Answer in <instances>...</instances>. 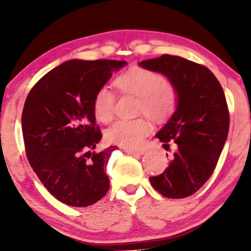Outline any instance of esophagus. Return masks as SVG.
<instances>
[{"mask_svg": "<svg viewBox=\"0 0 251 251\" xmlns=\"http://www.w3.org/2000/svg\"><path fill=\"white\" fill-rule=\"evenodd\" d=\"M125 151L127 154H130V155H142V154H144V151H133V149H125Z\"/></svg>", "mask_w": 251, "mask_h": 251, "instance_id": "obj_1", "label": "esophagus"}]
</instances>
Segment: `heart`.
Here are the masks:
<instances>
[{"label": "heart", "mask_w": 251, "mask_h": 251, "mask_svg": "<svg viewBox=\"0 0 251 251\" xmlns=\"http://www.w3.org/2000/svg\"><path fill=\"white\" fill-rule=\"evenodd\" d=\"M114 85L120 92L132 93L140 97V111L147 114L154 120H164L176 107V92L160 73L146 69L132 68L123 73L114 80ZM115 96L108 87L98 88L93 96L92 108L97 120L109 123L114 118ZM151 125L146 119L120 120L108 128L105 137L108 142L136 149L142 146L146 136L151 132Z\"/></svg>", "instance_id": "1"}]
</instances>
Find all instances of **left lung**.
Masks as SVG:
<instances>
[{
    "label": "left lung",
    "mask_w": 251,
    "mask_h": 251,
    "mask_svg": "<svg viewBox=\"0 0 251 251\" xmlns=\"http://www.w3.org/2000/svg\"><path fill=\"white\" fill-rule=\"evenodd\" d=\"M138 65L166 76L177 97L174 114L155 135L164 148L174 141L177 149L169 168L149 181L166 198H187L214 173L227 140L229 114L224 90L206 67L178 55L163 54Z\"/></svg>",
    "instance_id": "left-lung-1"
}]
</instances>
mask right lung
I'll return each instance as SVG.
<instances>
[{
	"instance_id": "obj_1",
	"label": "right lung",
	"mask_w": 251,
	"mask_h": 251,
	"mask_svg": "<svg viewBox=\"0 0 251 251\" xmlns=\"http://www.w3.org/2000/svg\"><path fill=\"white\" fill-rule=\"evenodd\" d=\"M126 64L68 60L40 78L25 100L22 127L27 160L47 191L69 206H90L109 189L105 166L115 148L92 151L102 140L92 100Z\"/></svg>"
}]
</instances>
